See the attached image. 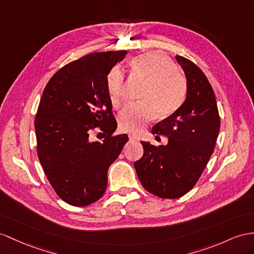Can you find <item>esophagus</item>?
Returning <instances> with one entry per match:
<instances>
[{"mask_svg": "<svg viewBox=\"0 0 254 254\" xmlns=\"http://www.w3.org/2000/svg\"><path fill=\"white\" fill-rule=\"evenodd\" d=\"M128 138L131 141H138L139 140V137H137V136L134 135V134H129L128 135Z\"/></svg>", "mask_w": 254, "mask_h": 254, "instance_id": "esophagus-1", "label": "esophagus"}]
</instances>
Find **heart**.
Segmentation results:
<instances>
[{"instance_id": "1", "label": "heart", "mask_w": 254, "mask_h": 254, "mask_svg": "<svg viewBox=\"0 0 254 254\" xmlns=\"http://www.w3.org/2000/svg\"><path fill=\"white\" fill-rule=\"evenodd\" d=\"M131 71L135 77L145 80L139 100L123 108L118 116V126L123 132L139 134L154 118L173 114L183 104L187 82L174 62L160 51H149L131 62ZM126 76L119 66H115L106 76L108 99L118 108L125 95Z\"/></svg>"}]
</instances>
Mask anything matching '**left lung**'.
I'll return each mask as SVG.
<instances>
[{
	"label": "left lung",
	"instance_id": "1",
	"mask_svg": "<svg viewBox=\"0 0 254 254\" xmlns=\"http://www.w3.org/2000/svg\"><path fill=\"white\" fill-rule=\"evenodd\" d=\"M176 60L186 75V100L152 127V134L168 136L167 145L141 141L144 154L134 163L142 187L162 198H178L192 189L211 157L220 131L216 96L205 74L184 57L176 56Z\"/></svg>",
	"mask_w": 254,
	"mask_h": 254
}]
</instances>
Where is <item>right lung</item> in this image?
<instances>
[{
	"label": "right lung",
	"mask_w": 254,
	"mask_h": 254,
	"mask_svg": "<svg viewBox=\"0 0 254 254\" xmlns=\"http://www.w3.org/2000/svg\"><path fill=\"white\" fill-rule=\"evenodd\" d=\"M127 50L94 53L70 62L45 87L35 117L37 155L56 193L69 205L88 206L106 191L107 172L128 140L112 136L117 122L106 76ZM108 134L90 140V129Z\"/></svg>",
	"instance_id": "right-lung-1"
}]
</instances>
